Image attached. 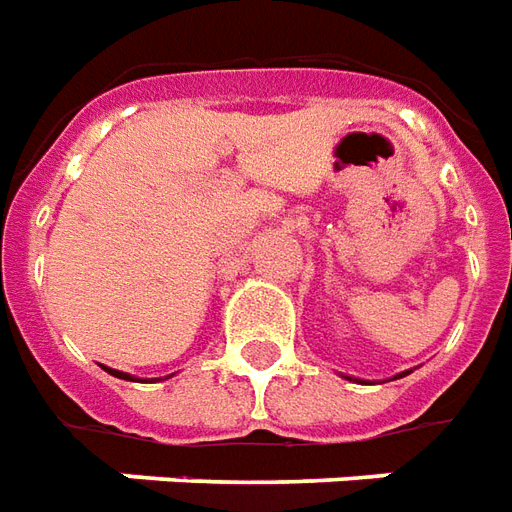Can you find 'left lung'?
<instances>
[{"mask_svg":"<svg viewBox=\"0 0 512 512\" xmlns=\"http://www.w3.org/2000/svg\"><path fill=\"white\" fill-rule=\"evenodd\" d=\"M406 374H409V371H404V374H398V376H395V379H401V376H406Z\"/></svg>","mask_w":512,"mask_h":512,"instance_id":"left-lung-1","label":"left lung"}]
</instances>
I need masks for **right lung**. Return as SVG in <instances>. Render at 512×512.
I'll return each mask as SVG.
<instances>
[{"mask_svg": "<svg viewBox=\"0 0 512 512\" xmlns=\"http://www.w3.org/2000/svg\"><path fill=\"white\" fill-rule=\"evenodd\" d=\"M108 374L111 376H117V379H128V382H141V379H136V376H130V374H125V371H114V368H106Z\"/></svg>", "mask_w": 512, "mask_h": 512, "instance_id": "right-lung-1", "label": "right lung"}]
</instances>
